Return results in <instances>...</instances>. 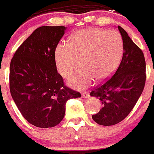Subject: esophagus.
I'll list each match as a JSON object with an SVG mask.
<instances>
[{
    "label": "esophagus",
    "instance_id": "1",
    "mask_svg": "<svg viewBox=\"0 0 154 154\" xmlns=\"http://www.w3.org/2000/svg\"><path fill=\"white\" fill-rule=\"evenodd\" d=\"M82 98H88V97L90 96L89 92H88V91H85V92H82Z\"/></svg>",
    "mask_w": 154,
    "mask_h": 154
}]
</instances>
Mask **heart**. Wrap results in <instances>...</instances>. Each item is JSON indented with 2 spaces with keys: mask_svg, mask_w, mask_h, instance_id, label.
Wrapping results in <instances>:
<instances>
[{
  "mask_svg": "<svg viewBox=\"0 0 154 154\" xmlns=\"http://www.w3.org/2000/svg\"><path fill=\"white\" fill-rule=\"evenodd\" d=\"M123 40L115 30L86 28L75 31L68 44L59 43L53 57L58 72L66 79L74 69L75 59H80L81 69L73 73L68 84L76 89H83L94 79L102 82L108 79L121 61Z\"/></svg>",
  "mask_w": 154,
  "mask_h": 154,
  "instance_id": "1",
  "label": "heart"
}]
</instances>
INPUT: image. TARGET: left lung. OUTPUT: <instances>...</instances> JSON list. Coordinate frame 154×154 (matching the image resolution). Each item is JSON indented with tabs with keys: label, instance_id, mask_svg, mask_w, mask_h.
I'll list each match as a JSON object with an SVG mask.
<instances>
[{
	"label": "left lung",
	"instance_id": "obj_1",
	"mask_svg": "<svg viewBox=\"0 0 154 154\" xmlns=\"http://www.w3.org/2000/svg\"><path fill=\"white\" fill-rule=\"evenodd\" d=\"M123 40V56L111 78L94 88L91 96L99 98L102 108L92 115L97 124L111 126L123 121L132 111L143 92L146 82V63L142 50L128 33L118 26Z\"/></svg>",
	"mask_w": 154,
	"mask_h": 154
}]
</instances>
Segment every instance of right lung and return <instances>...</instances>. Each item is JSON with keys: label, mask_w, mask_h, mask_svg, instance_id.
Returning a JSON list of instances; mask_svg holds the SVG:
<instances>
[{"label": "right lung", "mask_w": 154, "mask_h": 154, "mask_svg": "<svg viewBox=\"0 0 154 154\" xmlns=\"http://www.w3.org/2000/svg\"><path fill=\"white\" fill-rule=\"evenodd\" d=\"M64 26L37 28L15 52L10 66V91L23 117L31 125L53 128L65 116L66 101L81 94L66 86L55 65L54 49Z\"/></svg>", "instance_id": "add662e5"}]
</instances>
